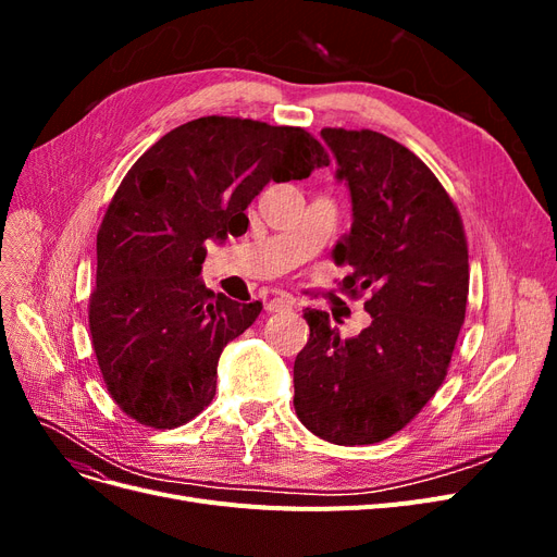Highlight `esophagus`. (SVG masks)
Returning <instances> with one entry per match:
<instances>
[{
    "label": "esophagus",
    "mask_w": 557,
    "mask_h": 557,
    "mask_svg": "<svg viewBox=\"0 0 557 557\" xmlns=\"http://www.w3.org/2000/svg\"><path fill=\"white\" fill-rule=\"evenodd\" d=\"M288 309H293V299L288 295H278V297L267 301L269 313H278V311H288Z\"/></svg>",
    "instance_id": "34e87169"
}]
</instances>
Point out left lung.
Returning <instances> with one entry per match:
<instances>
[{
    "mask_svg": "<svg viewBox=\"0 0 557 557\" xmlns=\"http://www.w3.org/2000/svg\"><path fill=\"white\" fill-rule=\"evenodd\" d=\"M320 137L352 205L332 258L352 267L342 281L350 295L372 293V325L342 339L327 311H305L295 411L320 440L364 446L411 423L446 379L467 311V239L444 185L407 146L372 129L325 127Z\"/></svg>",
    "mask_w": 557,
    "mask_h": 557,
    "instance_id": "1",
    "label": "left lung"
}]
</instances>
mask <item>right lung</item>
Segmentation results:
<instances>
[{
  "label": "right lung",
  "instance_id": "right-lung-1",
  "mask_svg": "<svg viewBox=\"0 0 557 557\" xmlns=\"http://www.w3.org/2000/svg\"><path fill=\"white\" fill-rule=\"evenodd\" d=\"M301 127L207 115L166 132L132 164L97 232L88 323L113 401L137 423L172 430L209 407L223 348L262 301L227 299L199 278L207 239L242 237L269 181L327 166Z\"/></svg>",
  "mask_w": 557,
  "mask_h": 557
}]
</instances>
